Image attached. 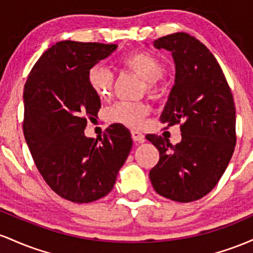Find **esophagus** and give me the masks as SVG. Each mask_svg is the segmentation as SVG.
Segmentation results:
<instances>
[{"label": "esophagus", "instance_id": "1", "mask_svg": "<svg viewBox=\"0 0 253 253\" xmlns=\"http://www.w3.org/2000/svg\"><path fill=\"white\" fill-rule=\"evenodd\" d=\"M131 137L135 142H143L144 141V135L142 132L137 131V130H131Z\"/></svg>", "mask_w": 253, "mask_h": 253}]
</instances>
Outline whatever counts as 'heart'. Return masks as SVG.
<instances>
[{
	"mask_svg": "<svg viewBox=\"0 0 253 253\" xmlns=\"http://www.w3.org/2000/svg\"><path fill=\"white\" fill-rule=\"evenodd\" d=\"M121 63L124 68L132 70L140 76L149 95L159 94L160 84H158V80L165 73V65L160 58L148 51H135L124 56ZM87 84L98 98L106 99L112 90L113 75L104 65H92L87 72ZM148 112V106L140 101H117L106 110L105 115L107 121L111 123L140 127Z\"/></svg>",
	"mask_w": 253,
	"mask_h": 253,
	"instance_id": "1",
	"label": "heart"
}]
</instances>
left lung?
Here are the masks:
<instances>
[{"label": "left lung", "instance_id": "8db88e82", "mask_svg": "<svg viewBox=\"0 0 253 253\" xmlns=\"http://www.w3.org/2000/svg\"><path fill=\"white\" fill-rule=\"evenodd\" d=\"M153 44L171 51L174 59L175 84L160 122L166 129L180 124L181 141L172 146L161 136H146L160 154L149 178L159 195L194 202L215 188L233 155V94L216 58L195 37L178 32Z\"/></svg>", "mask_w": 253, "mask_h": 253}]
</instances>
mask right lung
<instances>
[{
	"label": "right lung",
	"mask_w": 253,
	"mask_h": 253,
	"mask_svg": "<svg viewBox=\"0 0 253 253\" xmlns=\"http://www.w3.org/2000/svg\"><path fill=\"white\" fill-rule=\"evenodd\" d=\"M116 44L63 41L41 56L24 87V136L47 185L74 203H89L113 189L132 138L112 124L103 137L84 136L87 118L98 115L100 98L87 72L109 57Z\"/></svg>",
	"instance_id": "right-lung-1"
}]
</instances>
